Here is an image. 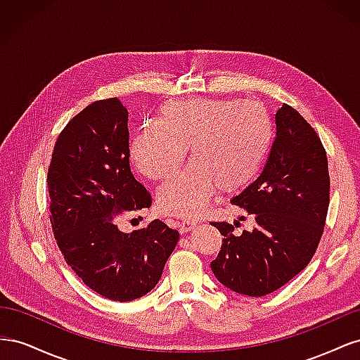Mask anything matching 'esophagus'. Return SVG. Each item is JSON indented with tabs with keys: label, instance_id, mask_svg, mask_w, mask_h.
<instances>
[{
	"label": "esophagus",
	"instance_id": "obj_1",
	"mask_svg": "<svg viewBox=\"0 0 360 360\" xmlns=\"http://www.w3.org/2000/svg\"><path fill=\"white\" fill-rule=\"evenodd\" d=\"M193 226H195V222H192V221H181L179 224V230H180V233H188V231L193 230Z\"/></svg>",
	"mask_w": 360,
	"mask_h": 360
}]
</instances>
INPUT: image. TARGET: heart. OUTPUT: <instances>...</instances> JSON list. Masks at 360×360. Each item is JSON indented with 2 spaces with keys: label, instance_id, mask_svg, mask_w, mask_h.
<instances>
[{
  "label": "heart",
  "instance_id": "b5f03b06",
  "mask_svg": "<svg viewBox=\"0 0 360 360\" xmlns=\"http://www.w3.org/2000/svg\"><path fill=\"white\" fill-rule=\"evenodd\" d=\"M159 123L144 126L130 147L135 167L165 180L186 159L192 163L163 184L160 209L180 217L200 216L216 191L234 193L255 180L274 141L264 106L236 99H189L163 103Z\"/></svg>",
  "mask_w": 360,
  "mask_h": 360
}]
</instances>
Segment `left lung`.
I'll list each match as a JSON object with an SVG mask.
<instances>
[{
    "label": "left lung",
    "instance_id": "obj_1",
    "mask_svg": "<svg viewBox=\"0 0 360 360\" xmlns=\"http://www.w3.org/2000/svg\"><path fill=\"white\" fill-rule=\"evenodd\" d=\"M329 168L321 139L294 108L276 112V136L259 177L231 200L252 214L255 228L212 222L224 236L212 261L216 279L238 294L266 296L309 264L329 209Z\"/></svg>",
    "mask_w": 360,
    "mask_h": 360
}]
</instances>
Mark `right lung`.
Listing matches in <instances>:
<instances>
[{
    "mask_svg": "<svg viewBox=\"0 0 360 360\" xmlns=\"http://www.w3.org/2000/svg\"><path fill=\"white\" fill-rule=\"evenodd\" d=\"M127 118L117 97L84 108L61 130L48 169L49 219L64 259L86 287L115 302L153 290L179 242V231L159 219L118 230L120 217L151 205L130 171Z\"/></svg>",
    "mask_w": 360,
    "mask_h": 360,
    "instance_id": "add662e5",
    "label": "right lung"
}]
</instances>
